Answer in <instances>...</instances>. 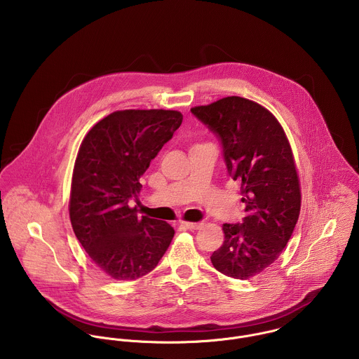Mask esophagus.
Here are the masks:
<instances>
[{
    "mask_svg": "<svg viewBox=\"0 0 359 359\" xmlns=\"http://www.w3.org/2000/svg\"><path fill=\"white\" fill-rule=\"evenodd\" d=\"M181 226H182L184 229H187V230H198V229L202 226V223H188V222H182Z\"/></svg>",
    "mask_w": 359,
    "mask_h": 359,
    "instance_id": "esophagus-1",
    "label": "esophagus"
}]
</instances>
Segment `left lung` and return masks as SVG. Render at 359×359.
<instances>
[{
    "instance_id": "obj_1",
    "label": "left lung",
    "mask_w": 359,
    "mask_h": 359,
    "mask_svg": "<svg viewBox=\"0 0 359 359\" xmlns=\"http://www.w3.org/2000/svg\"><path fill=\"white\" fill-rule=\"evenodd\" d=\"M191 111L220 139L227 172L241 181L246 213L242 224H223L224 242L212 263L229 277L248 280L280 256L299 217V178L290 142L269 110L243 97Z\"/></svg>"
}]
</instances>
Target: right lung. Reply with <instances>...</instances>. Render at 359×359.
I'll list each match as a JSON object with an SVG mask.
<instances>
[{
    "label": "right lung",
    "instance_id": "obj_1",
    "mask_svg": "<svg viewBox=\"0 0 359 359\" xmlns=\"http://www.w3.org/2000/svg\"><path fill=\"white\" fill-rule=\"evenodd\" d=\"M181 122L182 114L172 110L114 111L81 143L71 184V224L93 263L114 280L150 273L174 237L170 224L139 217L128 203Z\"/></svg>",
    "mask_w": 359,
    "mask_h": 359
}]
</instances>
